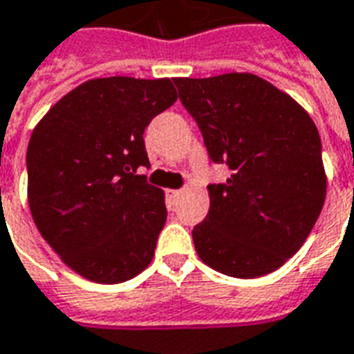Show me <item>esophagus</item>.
I'll return each mask as SVG.
<instances>
[{
    "label": "esophagus",
    "mask_w": 354,
    "mask_h": 354,
    "mask_svg": "<svg viewBox=\"0 0 354 354\" xmlns=\"http://www.w3.org/2000/svg\"><path fill=\"white\" fill-rule=\"evenodd\" d=\"M184 195V192L182 189H172V192H169V201L174 205V203H178V199Z\"/></svg>",
    "instance_id": "34e87169"
}]
</instances>
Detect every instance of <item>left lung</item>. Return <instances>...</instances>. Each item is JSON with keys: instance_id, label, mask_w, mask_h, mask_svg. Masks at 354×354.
Segmentation results:
<instances>
[{"instance_id": "8db88e82", "label": "left lung", "mask_w": 354, "mask_h": 354, "mask_svg": "<svg viewBox=\"0 0 354 354\" xmlns=\"http://www.w3.org/2000/svg\"><path fill=\"white\" fill-rule=\"evenodd\" d=\"M214 162L232 174L209 185L195 251L212 270L261 278L297 253L326 201L322 143L313 118L286 91L251 73L174 78Z\"/></svg>"}]
</instances>
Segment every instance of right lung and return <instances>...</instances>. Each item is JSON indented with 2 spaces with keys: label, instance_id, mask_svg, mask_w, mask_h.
Listing matches in <instances>:
<instances>
[{
  "label": "right lung",
  "instance_id": "add662e5",
  "mask_svg": "<svg viewBox=\"0 0 354 354\" xmlns=\"http://www.w3.org/2000/svg\"><path fill=\"white\" fill-rule=\"evenodd\" d=\"M178 100L170 78L109 76L76 86L41 117L26 151L28 207L61 261L95 283L143 272L167 222L143 130Z\"/></svg>",
  "mask_w": 354,
  "mask_h": 354
}]
</instances>
